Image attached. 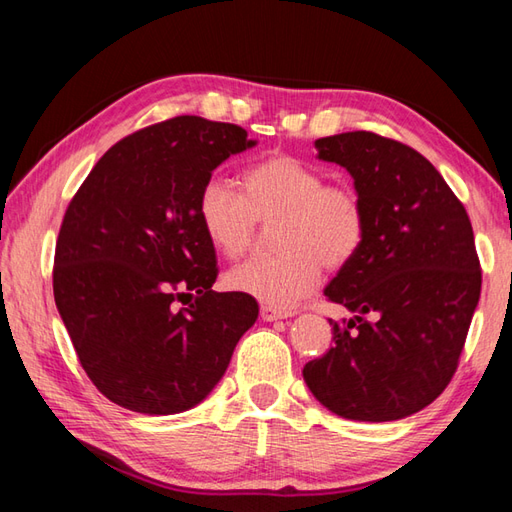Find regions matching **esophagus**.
<instances>
[{
	"label": "esophagus",
	"instance_id": "obj_1",
	"mask_svg": "<svg viewBox=\"0 0 512 512\" xmlns=\"http://www.w3.org/2000/svg\"><path fill=\"white\" fill-rule=\"evenodd\" d=\"M288 312L277 310L273 306H262V319L264 321H277V319H286Z\"/></svg>",
	"mask_w": 512,
	"mask_h": 512
}]
</instances>
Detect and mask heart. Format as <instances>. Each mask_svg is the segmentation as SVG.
<instances>
[{"label":"heart","instance_id":"1","mask_svg":"<svg viewBox=\"0 0 512 512\" xmlns=\"http://www.w3.org/2000/svg\"><path fill=\"white\" fill-rule=\"evenodd\" d=\"M202 231L224 257L253 246L257 226L275 222L279 255L253 257L228 273V286L262 301L292 308L319 286L321 264L339 270L354 262L367 237V209L352 184L328 182L325 173L295 156H270L242 173V193L209 178L195 200Z\"/></svg>","mask_w":512,"mask_h":512}]
</instances>
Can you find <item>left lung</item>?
I'll return each instance as SVG.
<instances>
[{"instance_id":"8db88e82","label":"left lung","mask_w":512,"mask_h":512,"mask_svg":"<svg viewBox=\"0 0 512 512\" xmlns=\"http://www.w3.org/2000/svg\"><path fill=\"white\" fill-rule=\"evenodd\" d=\"M367 209V237L325 297L356 317L332 321L334 345L303 367L323 407L387 422L431 405L458 369L482 268L464 204L409 145L372 132L319 138Z\"/></svg>"}]
</instances>
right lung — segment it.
<instances>
[{
    "mask_svg": "<svg viewBox=\"0 0 512 512\" xmlns=\"http://www.w3.org/2000/svg\"><path fill=\"white\" fill-rule=\"evenodd\" d=\"M253 145L239 125L169 118L107 149L65 209L54 301L85 374L116 405L195 407L257 321L253 297L211 288L215 248L195 211L213 169Z\"/></svg>",
    "mask_w": 512,
    "mask_h": 512,
    "instance_id": "1",
    "label": "right lung"
}]
</instances>
